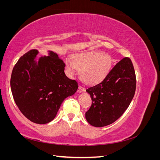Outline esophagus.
Wrapping results in <instances>:
<instances>
[{"instance_id":"34e87169","label":"esophagus","mask_w":160,"mask_h":160,"mask_svg":"<svg viewBox=\"0 0 160 160\" xmlns=\"http://www.w3.org/2000/svg\"><path fill=\"white\" fill-rule=\"evenodd\" d=\"M85 91V88H84V87L81 86V85L79 86V89H78L79 93H81V92H84Z\"/></svg>"}]
</instances>
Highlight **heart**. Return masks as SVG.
<instances>
[{
	"label": "heart",
	"instance_id": "heart-1",
	"mask_svg": "<svg viewBox=\"0 0 160 160\" xmlns=\"http://www.w3.org/2000/svg\"><path fill=\"white\" fill-rule=\"evenodd\" d=\"M65 65L70 75L81 69V77L85 83L95 85L108 76L113 65V59L108 54L85 52L75 55L72 59H65Z\"/></svg>",
	"mask_w": 160,
	"mask_h": 160
}]
</instances>
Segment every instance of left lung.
I'll list each match as a JSON object with an SVG mask.
<instances>
[{
	"label": "left lung",
	"mask_w": 160,
	"mask_h": 160,
	"mask_svg": "<svg viewBox=\"0 0 160 160\" xmlns=\"http://www.w3.org/2000/svg\"><path fill=\"white\" fill-rule=\"evenodd\" d=\"M135 89L133 63L129 58L125 57L101 83L86 89L92 99L91 108L85 113L87 121L97 128L113 123L129 107Z\"/></svg>",
	"instance_id": "obj_1"
}]
</instances>
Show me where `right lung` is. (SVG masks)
<instances>
[{
    "label": "right lung",
    "instance_id": "1",
    "mask_svg": "<svg viewBox=\"0 0 160 160\" xmlns=\"http://www.w3.org/2000/svg\"><path fill=\"white\" fill-rule=\"evenodd\" d=\"M38 53L32 49L18 59L12 69L11 88L21 113L33 123L45 124L54 119L78 83L66 76L65 62L57 53L49 51V56L41 57L37 62Z\"/></svg>",
    "mask_w": 160,
    "mask_h": 160
}]
</instances>
